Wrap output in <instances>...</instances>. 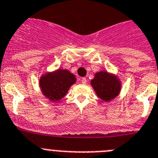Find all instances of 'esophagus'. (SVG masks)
Masks as SVG:
<instances>
[{
  "mask_svg": "<svg viewBox=\"0 0 158 158\" xmlns=\"http://www.w3.org/2000/svg\"><path fill=\"white\" fill-rule=\"evenodd\" d=\"M87 79H86V78H82V79H81V83H83V84H86V83H87Z\"/></svg>",
  "mask_w": 158,
  "mask_h": 158,
  "instance_id": "1",
  "label": "esophagus"
}]
</instances>
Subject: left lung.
Masks as SVG:
<instances>
[{
  "label": "left lung",
  "instance_id": "left-lung-1",
  "mask_svg": "<svg viewBox=\"0 0 158 158\" xmlns=\"http://www.w3.org/2000/svg\"><path fill=\"white\" fill-rule=\"evenodd\" d=\"M90 83L97 95L106 102L114 98L120 91L121 83L118 79L106 71L97 72Z\"/></svg>",
  "mask_w": 158,
  "mask_h": 158
}]
</instances>
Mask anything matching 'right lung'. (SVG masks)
Here are the masks:
<instances>
[{"label":"right lung","mask_w":158,"mask_h":158,"mask_svg":"<svg viewBox=\"0 0 158 158\" xmlns=\"http://www.w3.org/2000/svg\"><path fill=\"white\" fill-rule=\"evenodd\" d=\"M76 78L68 70L59 69L41 76L40 86L43 94L52 101H59L64 98Z\"/></svg>","instance_id":"add662e5"}]
</instances>
